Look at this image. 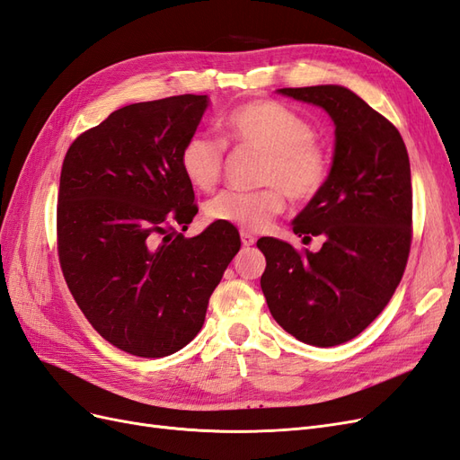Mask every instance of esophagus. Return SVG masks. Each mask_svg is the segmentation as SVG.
I'll use <instances>...</instances> for the list:
<instances>
[{
	"mask_svg": "<svg viewBox=\"0 0 460 460\" xmlns=\"http://www.w3.org/2000/svg\"><path fill=\"white\" fill-rule=\"evenodd\" d=\"M240 235H242V243H243L245 247H252V245H255L257 238H255L253 234H249V232H245V230H243Z\"/></svg>",
	"mask_w": 460,
	"mask_h": 460,
	"instance_id": "34e87169",
	"label": "esophagus"
}]
</instances>
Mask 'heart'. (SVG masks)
<instances>
[{"instance_id": "b5f03b06", "label": "heart", "mask_w": 460, "mask_h": 460, "mask_svg": "<svg viewBox=\"0 0 460 460\" xmlns=\"http://www.w3.org/2000/svg\"><path fill=\"white\" fill-rule=\"evenodd\" d=\"M234 144L264 153L259 191H222L205 205L208 220L242 230H262L286 208V193L296 203H309L324 190L330 155L316 142L313 124L297 111L272 100L242 103L222 120ZM225 146L208 134L190 136L180 149V169L188 182L211 191L222 176Z\"/></svg>"}]
</instances>
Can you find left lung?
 I'll return each mask as SVG.
<instances>
[{
    "label": "left lung",
    "mask_w": 460,
    "mask_h": 460,
    "mask_svg": "<svg viewBox=\"0 0 460 460\" xmlns=\"http://www.w3.org/2000/svg\"><path fill=\"white\" fill-rule=\"evenodd\" d=\"M323 107L336 127L328 182L294 218L297 235H324L320 252L261 238V289L288 333L316 347L357 338L392 299L407 267L411 164L399 130L343 86L282 88Z\"/></svg>",
    "instance_id": "obj_1"
}]
</instances>
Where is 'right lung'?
<instances>
[{"instance_id":"1","label":"right lung","mask_w":460,"mask_h":460,"mask_svg":"<svg viewBox=\"0 0 460 460\" xmlns=\"http://www.w3.org/2000/svg\"><path fill=\"white\" fill-rule=\"evenodd\" d=\"M207 95L132 103L68 147L58 198V249L68 289L102 338L136 357L182 349L205 323L208 297L240 234L198 215L180 149L196 134Z\"/></svg>"}]
</instances>
